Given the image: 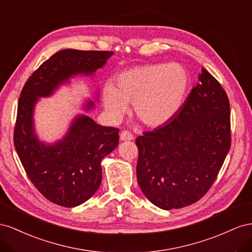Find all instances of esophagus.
<instances>
[{"instance_id": "34e87169", "label": "esophagus", "mask_w": 252, "mask_h": 252, "mask_svg": "<svg viewBox=\"0 0 252 252\" xmlns=\"http://www.w3.org/2000/svg\"><path fill=\"white\" fill-rule=\"evenodd\" d=\"M134 139V136L133 134H131L130 132L127 131H122L120 133V140L121 141H125V140H133Z\"/></svg>"}]
</instances>
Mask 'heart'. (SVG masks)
Segmentation results:
<instances>
[{"label": "heart", "mask_w": 252, "mask_h": 252, "mask_svg": "<svg viewBox=\"0 0 252 252\" xmlns=\"http://www.w3.org/2000/svg\"><path fill=\"white\" fill-rule=\"evenodd\" d=\"M190 76L182 64H146L121 71L116 86L107 82L102 88L104 109L113 118H120L133 103V111L143 125H166L182 109L188 93Z\"/></svg>", "instance_id": "obj_1"}]
</instances>
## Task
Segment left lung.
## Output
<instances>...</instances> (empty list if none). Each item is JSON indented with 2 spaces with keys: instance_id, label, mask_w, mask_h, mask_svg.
Wrapping results in <instances>:
<instances>
[{
  "instance_id": "8db88e82",
  "label": "left lung",
  "mask_w": 252,
  "mask_h": 252,
  "mask_svg": "<svg viewBox=\"0 0 252 252\" xmlns=\"http://www.w3.org/2000/svg\"><path fill=\"white\" fill-rule=\"evenodd\" d=\"M137 181L163 210L196 203L214 183L231 146L225 91L202 68L198 83L166 125L136 138Z\"/></svg>"
}]
</instances>
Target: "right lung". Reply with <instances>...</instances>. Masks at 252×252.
<instances>
[{
    "label": "right lung",
    "mask_w": 252,
    "mask_h": 252,
    "mask_svg": "<svg viewBox=\"0 0 252 252\" xmlns=\"http://www.w3.org/2000/svg\"><path fill=\"white\" fill-rule=\"evenodd\" d=\"M113 52L63 49L56 53L28 78L21 92L13 142L21 162L43 196L62 207L85 203L102 179L101 160L116 149L119 130L97 125L88 115L71 120L62 139L41 141L34 130V106L77 76L90 77L105 65ZM95 103L89 100L85 111Z\"/></svg>",
    "instance_id": "right-lung-1"
}]
</instances>
